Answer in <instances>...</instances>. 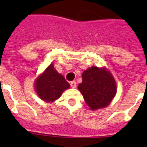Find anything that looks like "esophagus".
Instances as JSON below:
<instances>
[{
	"mask_svg": "<svg viewBox=\"0 0 147 147\" xmlns=\"http://www.w3.org/2000/svg\"><path fill=\"white\" fill-rule=\"evenodd\" d=\"M70 85H71V88H76V82L75 81H72L70 82Z\"/></svg>",
	"mask_w": 147,
	"mask_h": 147,
	"instance_id": "esophagus-1",
	"label": "esophagus"
}]
</instances>
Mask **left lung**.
Instances as JSON below:
<instances>
[{"label": "left lung", "mask_w": 147, "mask_h": 147, "mask_svg": "<svg viewBox=\"0 0 147 147\" xmlns=\"http://www.w3.org/2000/svg\"><path fill=\"white\" fill-rule=\"evenodd\" d=\"M85 102L92 110L103 108L115 96V80L105 69L92 66L82 73V82L78 86Z\"/></svg>", "instance_id": "left-lung-1"}]
</instances>
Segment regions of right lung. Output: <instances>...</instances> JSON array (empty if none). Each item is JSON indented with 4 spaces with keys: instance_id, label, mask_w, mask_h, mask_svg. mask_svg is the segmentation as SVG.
Wrapping results in <instances>:
<instances>
[{
    "instance_id": "right-lung-1",
    "label": "right lung",
    "mask_w": 147,
    "mask_h": 147,
    "mask_svg": "<svg viewBox=\"0 0 147 147\" xmlns=\"http://www.w3.org/2000/svg\"><path fill=\"white\" fill-rule=\"evenodd\" d=\"M70 86L64 77L56 71L53 64L49 65L43 73L36 78V92L42 100L53 101L59 98L62 93Z\"/></svg>"
}]
</instances>
